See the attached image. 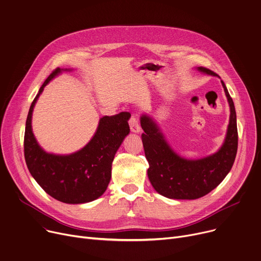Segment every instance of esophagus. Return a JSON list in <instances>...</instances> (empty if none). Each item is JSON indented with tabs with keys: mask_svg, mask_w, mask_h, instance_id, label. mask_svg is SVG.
I'll list each match as a JSON object with an SVG mask.
<instances>
[{
	"mask_svg": "<svg viewBox=\"0 0 261 261\" xmlns=\"http://www.w3.org/2000/svg\"><path fill=\"white\" fill-rule=\"evenodd\" d=\"M129 126H130V130L133 133H139L140 132V126L138 124V120L135 115H132L130 121H129Z\"/></svg>",
	"mask_w": 261,
	"mask_h": 261,
	"instance_id": "34e87169",
	"label": "esophagus"
}]
</instances>
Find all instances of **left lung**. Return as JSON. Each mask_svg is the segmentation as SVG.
Listing matches in <instances>:
<instances>
[{
	"label": "left lung",
	"instance_id": "8db88e82",
	"mask_svg": "<svg viewBox=\"0 0 261 261\" xmlns=\"http://www.w3.org/2000/svg\"><path fill=\"white\" fill-rule=\"evenodd\" d=\"M199 72L218 77L212 70L199 66ZM230 118L222 147L209 156L187 159L177 154L165 139L158 124L148 114H141L140 126L145 155L149 162L148 177L155 191L163 197L177 200H195L215 189L228 175L238 152V125L232 98L223 81Z\"/></svg>",
	"mask_w": 261,
	"mask_h": 261
}]
</instances>
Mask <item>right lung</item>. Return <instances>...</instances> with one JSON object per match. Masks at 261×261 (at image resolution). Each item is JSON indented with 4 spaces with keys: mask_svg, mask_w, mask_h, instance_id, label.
<instances>
[{
    "mask_svg": "<svg viewBox=\"0 0 261 261\" xmlns=\"http://www.w3.org/2000/svg\"><path fill=\"white\" fill-rule=\"evenodd\" d=\"M70 68H56L40 86L26 121L23 150L28 170L43 191L66 204H83L100 198L111 179V165L116 151L129 134V112L100 118L96 133L81 150L59 155L45 152L32 131L34 106L51 80Z\"/></svg>",
    "mask_w": 261,
    "mask_h": 261,
    "instance_id": "1",
    "label": "right lung"
}]
</instances>
